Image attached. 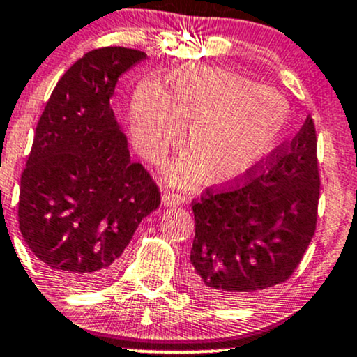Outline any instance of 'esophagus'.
Returning <instances> with one entry per match:
<instances>
[{
    "mask_svg": "<svg viewBox=\"0 0 357 357\" xmlns=\"http://www.w3.org/2000/svg\"><path fill=\"white\" fill-rule=\"evenodd\" d=\"M185 197H183L181 193H178V191H164L162 195V203L166 206H178V205H183L185 203Z\"/></svg>",
    "mask_w": 357,
    "mask_h": 357,
    "instance_id": "esophagus-1",
    "label": "esophagus"
}]
</instances>
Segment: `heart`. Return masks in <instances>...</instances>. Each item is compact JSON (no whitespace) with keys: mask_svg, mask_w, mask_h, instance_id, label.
Listing matches in <instances>:
<instances>
[{"mask_svg":"<svg viewBox=\"0 0 357 357\" xmlns=\"http://www.w3.org/2000/svg\"><path fill=\"white\" fill-rule=\"evenodd\" d=\"M132 139L144 158L158 162L185 139L193 158L171 169L172 181L206 185L236 181L252 171L280 139L288 105L274 89L227 69L191 66L174 70L167 88H137L130 105Z\"/></svg>","mask_w":357,"mask_h":357,"instance_id":"b5f03b06","label":"heart"}]
</instances>
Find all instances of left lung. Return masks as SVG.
<instances>
[{
  "label": "left lung",
  "instance_id": "8db88e82",
  "mask_svg": "<svg viewBox=\"0 0 357 357\" xmlns=\"http://www.w3.org/2000/svg\"><path fill=\"white\" fill-rule=\"evenodd\" d=\"M315 123L273 149L252 171L191 203L195 238L188 283L202 300L241 305L287 281L317 227Z\"/></svg>",
  "mask_w": 357,
  "mask_h": 357
}]
</instances>
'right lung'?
Masks as SVG:
<instances>
[{"label":"right lung","mask_w":357,"mask_h":357,"mask_svg":"<svg viewBox=\"0 0 357 357\" xmlns=\"http://www.w3.org/2000/svg\"><path fill=\"white\" fill-rule=\"evenodd\" d=\"M142 50L101 47L59 79L20 179L23 241L61 287L93 289L115 276L135 229L160 205L159 186L132 162L109 98Z\"/></svg>","instance_id":"add662e5"}]
</instances>
